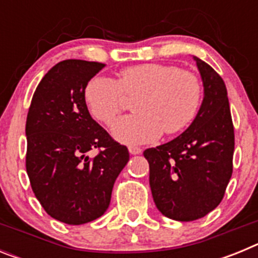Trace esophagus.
<instances>
[{"label": "esophagus", "instance_id": "obj_1", "mask_svg": "<svg viewBox=\"0 0 258 258\" xmlns=\"http://www.w3.org/2000/svg\"><path fill=\"white\" fill-rule=\"evenodd\" d=\"M129 152H131L132 155H138L142 152V149H140V147H136V146H131V147H129Z\"/></svg>", "mask_w": 258, "mask_h": 258}]
</instances>
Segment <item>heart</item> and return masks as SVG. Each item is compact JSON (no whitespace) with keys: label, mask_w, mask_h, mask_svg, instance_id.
<instances>
[{"label":"heart","mask_w":258,"mask_h":258,"mask_svg":"<svg viewBox=\"0 0 258 258\" xmlns=\"http://www.w3.org/2000/svg\"><path fill=\"white\" fill-rule=\"evenodd\" d=\"M137 95L138 113L118 118L112 136L126 145H143L163 134H177L188 126L199 112L203 85L198 75L177 66L146 63L120 71L117 80L94 76L84 97L97 120L109 125L124 108L125 96Z\"/></svg>","instance_id":"b5f03b06"}]
</instances>
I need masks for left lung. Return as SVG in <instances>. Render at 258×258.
<instances>
[{
    "mask_svg": "<svg viewBox=\"0 0 258 258\" xmlns=\"http://www.w3.org/2000/svg\"><path fill=\"white\" fill-rule=\"evenodd\" d=\"M204 99L192 124L177 138L145 150L150 186L157 209L175 221H195L223 199L232 174L234 125L222 77L194 56Z\"/></svg>",
    "mask_w": 258,
    "mask_h": 258,
    "instance_id": "obj_1",
    "label": "left lung"
}]
</instances>
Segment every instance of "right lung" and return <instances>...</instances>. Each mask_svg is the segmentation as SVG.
I'll return each instance as SVG.
<instances>
[{"label": "right lung", "mask_w": 258, "mask_h": 258, "mask_svg": "<svg viewBox=\"0 0 258 258\" xmlns=\"http://www.w3.org/2000/svg\"><path fill=\"white\" fill-rule=\"evenodd\" d=\"M104 66L80 59L59 61L37 85L27 115L31 187L45 212L68 225L101 217L129 160L126 146L93 120L84 97L88 81ZM94 148L98 154L89 158Z\"/></svg>", "instance_id": "1"}]
</instances>
